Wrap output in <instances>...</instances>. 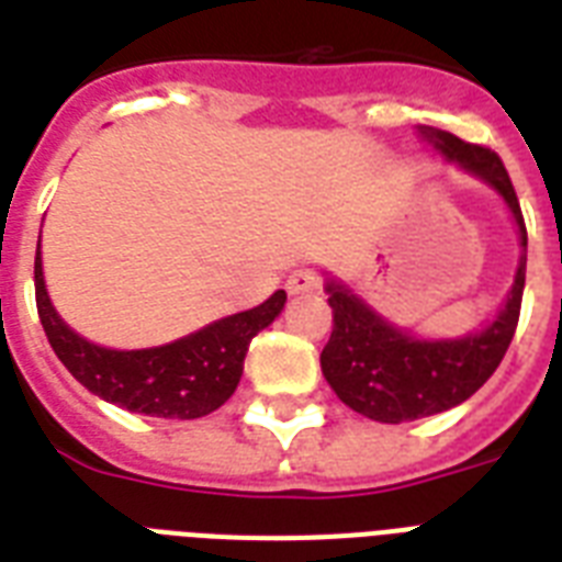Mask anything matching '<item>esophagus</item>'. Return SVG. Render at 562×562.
<instances>
[{
    "label": "esophagus",
    "instance_id": "obj_1",
    "mask_svg": "<svg viewBox=\"0 0 562 562\" xmlns=\"http://www.w3.org/2000/svg\"><path fill=\"white\" fill-rule=\"evenodd\" d=\"M285 289H289V294H306V291H317L321 289V277H317L315 271H308V268H300V271H294L285 280Z\"/></svg>",
    "mask_w": 562,
    "mask_h": 562
}]
</instances>
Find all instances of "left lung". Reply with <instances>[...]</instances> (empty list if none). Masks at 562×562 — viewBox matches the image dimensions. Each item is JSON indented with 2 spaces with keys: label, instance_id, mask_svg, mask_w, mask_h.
<instances>
[{
  "label": "left lung",
  "instance_id": "left-lung-1",
  "mask_svg": "<svg viewBox=\"0 0 562 562\" xmlns=\"http://www.w3.org/2000/svg\"><path fill=\"white\" fill-rule=\"evenodd\" d=\"M419 134L449 160L461 162L463 169L498 189L519 224L522 259L505 308L484 333L463 341H417L384 324L350 289L335 282L326 285L333 306V335L321 352V368L338 400L375 423L431 417L470 400L505 359L522 308L528 229L505 162L487 145L463 143L440 127L423 125Z\"/></svg>",
  "mask_w": 562,
  "mask_h": 562
}]
</instances>
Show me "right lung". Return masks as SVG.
Here are the masks:
<instances>
[{"label": "right lung", "mask_w": 562, "mask_h": 562, "mask_svg": "<svg viewBox=\"0 0 562 562\" xmlns=\"http://www.w3.org/2000/svg\"><path fill=\"white\" fill-rule=\"evenodd\" d=\"M34 294L40 324L52 350L78 382L119 408L166 419H198L233 396L247 347L285 306V291H273L259 306L203 326L166 347L108 350L83 341L48 303L40 250L34 256Z\"/></svg>", "instance_id": "obj_1"}]
</instances>
